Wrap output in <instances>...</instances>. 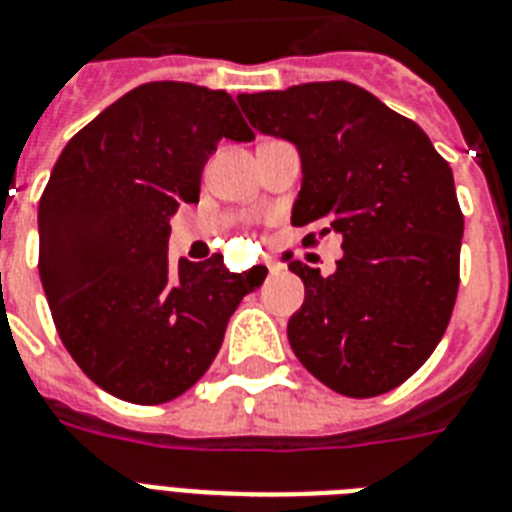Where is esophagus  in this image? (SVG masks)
Instances as JSON below:
<instances>
[{"label": "esophagus", "mask_w": 512, "mask_h": 512, "mask_svg": "<svg viewBox=\"0 0 512 512\" xmlns=\"http://www.w3.org/2000/svg\"><path fill=\"white\" fill-rule=\"evenodd\" d=\"M265 268H268L270 276H276L278 270H281V263H276V260H265Z\"/></svg>", "instance_id": "1"}]
</instances>
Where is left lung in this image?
Listing matches in <instances>:
<instances>
[{"label": "left lung", "instance_id": "1", "mask_svg": "<svg viewBox=\"0 0 512 512\" xmlns=\"http://www.w3.org/2000/svg\"><path fill=\"white\" fill-rule=\"evenodd\" d=\"M236 101L257 132L299 150L291 223L341 236L330 276L289 263L304 281L289 320L296 359L351 398L398 388L435 351L458 294L463 213L448 161L419 124L346 80Z\"/></svg>", "mask_w": 512, "mask_h": 512}]
</instances>
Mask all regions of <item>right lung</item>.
I'll return each mask as SVG.
<instances>
[{
  "label": "right lung",
  "mask_w": 512,
  "mask_h": 512,
  "mask_svg": "<svg viewBox=\"0 0 512 512\" xmlns=\"http://www.w3.org/2000/svg\"><path fill=\"white\" fill-rule=\"evenodd\" d=\"M223 137H255L226 90L145 83L64 145L41 195L38 273L57 333L122 401L156 406L190 390L260 286L223 255L169 263L171 216L197 203Z\"/></svg>",
  "instance_id": "obj_1"
}]
</instances>
